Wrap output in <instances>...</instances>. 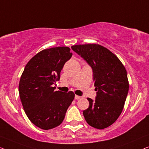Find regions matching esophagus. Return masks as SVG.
Listing matches in <instances>:
<instances>
[{
    "label": "esophagus",
    "mask_w": 149,
    "mask_h": 149,
    "mask_svg": "<svg viewBox=\"0 0 149 149\" xmlns=\"http://www.w3.org/2000/svg\"><path fill=\"white\" fill-rule=\"evenodd\" d=\"M75 99H76V100L80 99V98H81V96H77V95H75Z\"/></svg>",
    "instance_id": "obj_1"
}]
</instances>
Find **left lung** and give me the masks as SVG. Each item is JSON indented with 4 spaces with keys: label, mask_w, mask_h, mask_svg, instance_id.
<instances>
[{
    "label": "left lung",
    "mask_w": 149,
    "mask_h": 149,
    "mask_svg": "<svg viewBox=\"0 0 149 149\" xmlns=\"http://www.w3.org/2000/svg\"><path fill=\"white\" fill-rule=\"evenodd\" d=\"M72 49L91 67L96 96L88 98L89 107L83 111L86 122L97 129L106 128L116 121L124 107L128 93L127 72L115 54L95 44L72 46Z\"/></svg>",
    "instance_id": "left-lung-1"
}]
</instances>
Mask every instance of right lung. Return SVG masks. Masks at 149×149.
<instances>
[{"mask_svg":"<svg viewBox=\"0 0 149 149\" xmlns=\"http://www.w3.org/2000/svg\"><path fill=\"white\" fill-rule=\"evenodd\" d=\"M72 56L70 49L58 47L43 50L29 61L21 76L19 93L23 107L31 122L50 130L59 125L74 100L73 92L55 91L61 71Z\"/></svg>","mask_w":149,"mask_h":149,"instance_id":"add662e5","label":"right lung"}]
</instances>
